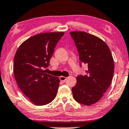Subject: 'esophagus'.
I'll return each instance as SVG.
<instances>
[{"instance_id":"1","label":"esophagus","mask_w":129,"mask_h":129,"mask_svg":"<svg viewBox=\"0 0 129 129\" xmlns=\"http://www.w3.org/2000/svg\"><path fill=\"white\" fill-rule=\"evenodd\" d=\"M59 80L61 81H65L67 80V77H63V76H61L59 77Z\"/></svg>"}]
</instances>
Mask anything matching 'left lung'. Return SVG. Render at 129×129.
Returning a JSON list of instances; mask_svg holds the SVG:
<instances>
[{
    "label": "left lung",
    "instance_id": "left-lung-1",
    "mask_svg": "<svg viewBox=\"0 0 129 129\" xmlns=\"http://www.w3.org/2000/svg\"><path fill=\"white\" fill-rule=\"evenodd\" d=\"M81 62L88 66L85 75H78L72 88L77 102L90 106L101 99L110 85L114 74V61L107 45L102 39L85 32H70Z\"/></svg>",
    "mask_w": 129,
    "mask_h": 129
}]
</instances>
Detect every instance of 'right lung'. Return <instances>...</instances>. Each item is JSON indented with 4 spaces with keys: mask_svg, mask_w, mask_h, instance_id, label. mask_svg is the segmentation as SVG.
<instances>
[{
    "mask_svg": "<svg viewBox=\"0 0 129 129\" xmlns=\"http://www.w3.org/2000/svg\"><path fill=\"white\" fill-rule=\"evenodd\" d=\"M64 32L39 34L20 45L14 57V77L18 85L29 100L45 105L55 98L59 78L45 73L56 45Z\"/></svg>",
    "mask_w": 129,
    "mask_h": 129,
    "instance_id": "1",
    "label": "right lung"
}]
</instances>
